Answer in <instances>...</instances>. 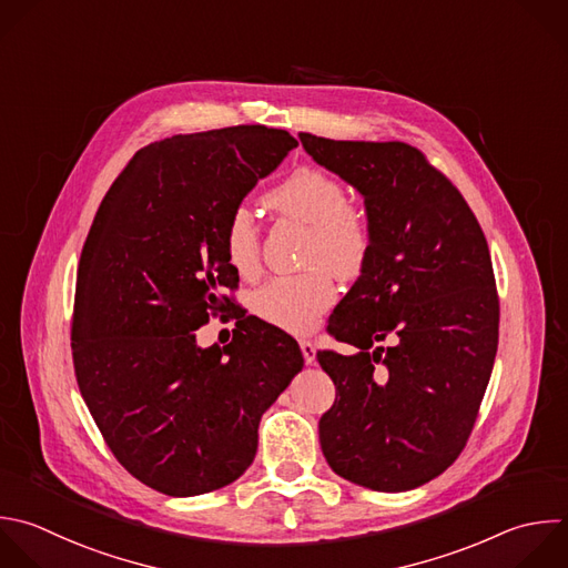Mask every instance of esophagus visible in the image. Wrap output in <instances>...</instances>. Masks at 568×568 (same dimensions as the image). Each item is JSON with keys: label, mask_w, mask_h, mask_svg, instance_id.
Segmentation results:
<instances>
[{"label": "esophagus", "mask_w": 568, "mask_h": 568, "mask_svg": "<svg viewBox=\"0 0 568 568\" xmlns=\"http://www.w3.org/2000/svg\"><path fill=\"white\" fill-rule=\"evenodd\" d=\"M300 348H302V355H304V362L311 366L315 364V344L311 339H300Z\"/></svg>", "instance_id": "obj_1"}]
</instances>
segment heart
I'll return each mask as SVG.
<instances>
[{"mask_svg": "<svg viewBox=\"0 0 568 568\" xmlns=\"http://www.w3.org/2000/svg\"><path fill=\"white\" fill-rule=\"evenodd\" d=\"M266 206L282 217L306 224L302 262L304 273L275 277L253 297L255 313L291 333L313 331L335 304L339 277H355L371 253V224L362 206L346 200V189L331 173L300 166L288 173L268 195ZM229 264L251 277L260 264V237L253 215L235 209L224 229Z\"/></svg>", "mask_w": 568, "mask_h": 568, "instance_id": "1", "label": "heart"}]
</instances>
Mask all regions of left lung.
I'll return each mask as SVG.
<instances>
[{"mask_svg":"<svg viewBox=\"0 0 568 568\" xmlns=\"http://www.w3.org/2000/svg\"><path fill=\"white\" fill-rule=\"evenodd\" d=\"M300 142L364 197L373 237L328 322L357 353H317L337 388L320 444L339 477L410 490L457 459L490 379L499 302L488 244L466 200L417 149L311 133Z\"/></svg>","mask_w":568,"mask_h":568,"instance_id":"left-lung-1","label":"left lung"}]
</instances>
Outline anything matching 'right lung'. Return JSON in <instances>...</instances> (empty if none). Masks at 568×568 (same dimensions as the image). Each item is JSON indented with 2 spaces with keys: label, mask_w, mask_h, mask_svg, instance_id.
Returning a JSON list of instances; mask_svg holds the SVG:
<instances>
[{
  "label": "right lung",
  "mask_w": 568,
  "mask_h": 568,
  "mask_svg": "<svg viewBox=\"0 0 568 568\" xmlns=\"http://www.w3.org/2000/svg\"><path fill=\"white\" fill-rule=\"evenodd\" d=\"M295 146L266 126L149 144L89 231L71 333L78 386L118 462L164 495L235 481L264 410L304 366L297 342L253 315H235L226 346L195 339L240 282L224 251L231 213Z\"/></svg>",
  "instance_id": "add662e5"
}]
</instances>
